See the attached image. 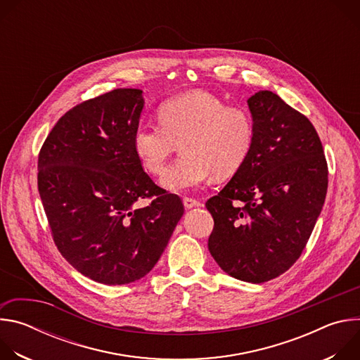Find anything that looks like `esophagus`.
<instances>
[{"mask_svg":"<svg viewBox=\"0 0 360 360\" xmlns=\"http://www.w3.org/2000/svg\"><path fill=\"white\" fill-rule=\"evenodd\" d=\"M184 205H185V208L191 210V208H193V207H199L200 202H199L198 199H195V198L185 196V198H184Z\"/></svg>","mask_w":360,"mask_h":360,"instance_id":"1","label":"esophagus"}]
</instances>
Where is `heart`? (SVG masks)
<instances>
[{"mask_svg": "<svg viewBox=\"0 0 360 360\" xmlns=\"http://www.w3.org/2000/svg\"><path fill=\"white\" fill-rule=\"evenodd\" d=\"M158 122L139 124L132 146L143 169L160 175L179 145L182 155L162 176V185L171 191L192 189L212 175L219 179L235 175L255 139L253 120L246 110L226 105L222 98L203 89L162 102Z\"/></svg>", "mask_w": 360, "mask_h": 360, "instance_id": "1", "label": "heart"}]
</instances>
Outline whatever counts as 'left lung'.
Segmentation results:
<instances>
[{
	"label": "left lung",
	"instance_id": "left-lung-1",
	"mask_svg": "<svg viewBox=\"0 0 360 360\" xmlns=\"http://www.w3.org/2000/svg\"><path fill=\"white\" fill-rule=\"evenodd\" d=\"M255 139L243 167L207 200L208 248L228 275L252 283L285 274L302 255L325 203L328 162L303 114L272 91L248 99Z\"/></svg>",
	"mask_w": 360,
	"mask_h": 360
}]
</instances>
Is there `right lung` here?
I'll list each match as a JSON object with an SVG mask.
<instances>
[{
    "instance_id": "right-lung-1",
    "label": "right lung",
    "mask_w": 360,
    "mask_h": 360,
    "mask_svg": "<svg viewBox=\"0 0 360 360\" xmlns=\"http://www.w3.org/2000/svg\"><path fill=\"white\" fill-rule=\"evenodd\" d=\"M142 91L118 88L67 111L38 155V192L54 243L84 276L105 285L143 278L184 215L175 193L143 171L132 135ZM139 198L150 203L138 209Z\"/></svg>"
}]
</instances>
